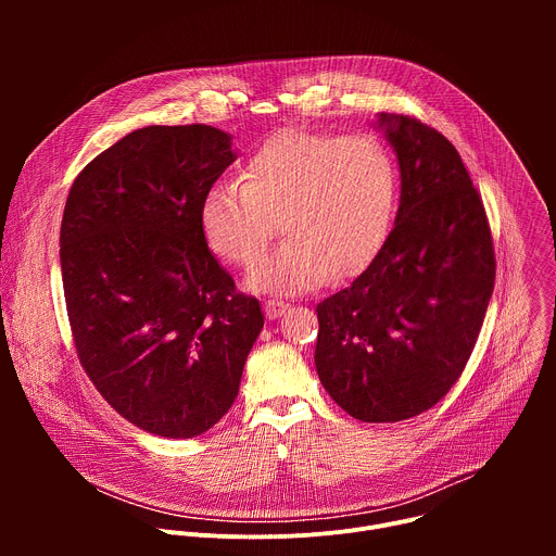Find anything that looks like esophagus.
<instances>
[{"mask_svg": "<svg viewBox=\"0 0 556 556\" xmlns=\"http://www.w3.org/2000/svg\"><path fill=\"white\" fill-rule=\"evenodd\" d=\"M286 309H288V303H286V301H279V299H268V301L264 303V312H266V316H268L270 321H273V319H279V316H281Z\"/></svg>", "mask_w": 556, "mask_h": 556, "instance_id": "esophagus-1", "label": "esophagus"}]
</instances>
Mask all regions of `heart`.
<instances>
[{
  "mask_svg": "<svg viewBox=\"0 0 556 556\" xmlns=\"http://www.w3.org/2000/svg\"><path fill=\"white\" fill-rule=\"evenodd\" d=\"M399 195V163L380 138L281 129L249 155L242 182L222 180L204 191L200 228L219 260L249 268L279 219L288 240L253 268L249 286L301 294L371 264Z\"/></svg>",
  "mask_w": 556,
  "mask_h": 556,
  "instance_id": "1",
  "label": "heart"
}]
</instances>
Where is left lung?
<instances>
[{
  "label": "left lung",
  "mask_w": 556,
  "mask_h": 556,
  "mask_svg": "<svg viewBox=\"0 0 556 556\" xmlns=\"http://www.w3.org/2000/svg\"><path fill=\"white\" fill-rule=\"evenodd\" d=\"M401 165V206L378 255L316 305L314 363L332 401L363 422L438 405L478 343L495 288L482 195L433 127L380 114Z\"/></svg>",
  "instance_id": "1"
}]
</instances>
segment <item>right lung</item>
<instances>
[{"mask_svg": "<svg viewBox=\"0 0 556 556\" xmlns=\"http://www.w3.org/2000/svg\"><path fill=\"white\" fill-rule=\"evenodd\" d=\"M235 161L211 125H151L99 153L70 187L61 277L86 374L138 429L195 438L235 403L264 328L200 228L204 191Z\"/></svg>", "mask_w": 556, "mask_h": 556, "instance_id": "1", "label": "right lung"}]
</instances>
